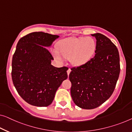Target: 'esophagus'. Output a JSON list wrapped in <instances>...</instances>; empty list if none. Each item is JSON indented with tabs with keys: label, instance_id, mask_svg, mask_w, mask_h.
<instances>
[{
	"label": "esophagus",
	"instance_id": "1",
	"mask_svg": "<svg viewBox=\"0 0 132 132\" xmlns=\"http://www.w3.org/2000/svg\"><path fill=\"white\" fill-rule=\"evenodd\" d=\"M70 72H71V69H70V68H69L68 69V70H67V73H68V76L69 75V74H70Z\"/></svg>",
	"mask_w": 132,
	"mask_h": 132
}]
</instances>
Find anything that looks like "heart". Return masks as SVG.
<instances>
[{
    "label": "heart",
    "instance_id": "1",
    "mask_svg": "<svg viewBox=\"0 0 132 132\" xmlns=\"http://www.w3.org/2000/svg\"><path fill=\"white\" fill-rule=\"evenodd\" d=\"M96 44L91 37L69 38L63 40L58 45V50H54L53 54L56 59H70V62L79 66L85 64L95 53Z\"/></svg>",
    "mask_w": 132,
    "mask_h": 132
}]
</instances>
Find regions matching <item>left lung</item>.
Segmentation results:
<instances>
[{
	"label": "left lung",
	"mask_w": 132,
	"mask_h": 132,
	"mask_svg": "<svg viewBox=\"0 0 132 132\" xmlns=\"http://www.w3.org/2000/svg\"><path fill=\"white\" fill-rule=\"evenodd\" d=\"M97 40L95 56L86 63L71 68L70 94L76 105L95 109L109 99L119 79V51L109 38L100 33L92 34Z\"/></svg>",
	"instance_id": "8db88e82"
}]
</instances>
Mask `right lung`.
<instances>
[{
  "label": "right lung",
  "mask_w": 132,
  "mask_h": 132,
  "mask_svg": "<svg viewBox=\"0 0 132 132\" xmlns=\"http://www.w3.org/2000/svg\"><path fill=\"white\" fill-rule=\"evenodd\" d=\"M59 37L43 32H34L19 40L12 62V79L18 93L31 105L47 107L68 78L66 66L56 68L46 47Z\"/></svg>",
  "instance_id": "1"
}]
</instances>
